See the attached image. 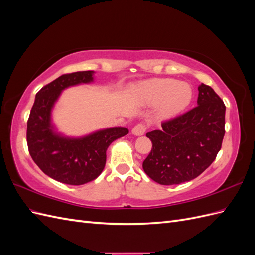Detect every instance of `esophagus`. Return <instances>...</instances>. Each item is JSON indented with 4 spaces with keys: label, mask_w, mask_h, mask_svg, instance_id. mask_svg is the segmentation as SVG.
<instances>
[{
    "label": "esophagus",
    "mask_w": 255,
    "mask_h": 255,
    "mask_svg": "<svg viewBox=\"0 0 255 255\" xmlns=\"http://www.w3.org/2000/svg\"><path fill=\"white\" fill-rule=\"evenodd\" d=\"M145 129H146V128H145L144 125H142V123H138V125H136L133 128L132 133L135 136H141V135H143L145 133Z\"/></svg>",
    "instance_id": "34e87169"
}]
</instances>
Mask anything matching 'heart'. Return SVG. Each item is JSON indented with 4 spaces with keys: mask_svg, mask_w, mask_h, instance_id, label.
Segmentation results:
<instances>
[{
    "mask_svg": "<svg viewBox=\"0 0 255 255\" xmlns=\"http://www.w3.org/2000/svg\"><path fill=\"white\" fill-rule=\"evenodd\" d=\"M139 97L148 105L158 104L161 118H171L186 110L192 100V89L187 83L173 79H152L140 84Z\"/></svg>",
    "mask_w": 255,
    "mask_h": 255,
    "instance_id": "heart-1",
    "label": "heart"
}]
</instances>
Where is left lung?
Here are the masks:
<instances>
[{
  "label": "left lung",
  "instance_id": "8db88e82",
  "mask_svg": "<svg viewBox=\"0 0 255 255\" xmlns=\"http://www.w3.org/2000/svg\"><path fill=\"white\" fill-rule=\"evenodd\" d=\"M195 109L161 123V129L146 133L152 150L142 168L160 185L196 179L217 156L225 136L226 105L205 84L198 87Z\"/></svg>",
  "mask_w": 255,
  "mask_h": 255
}]
</instances>
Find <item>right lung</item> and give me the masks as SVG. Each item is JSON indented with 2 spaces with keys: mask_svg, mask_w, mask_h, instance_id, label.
Returning a JSON list of instances; mask_svg holds the SVG:
<instances>
[{
  "mask_svg": "<svg viewBox=\"0 0 255 255\" xmlns=\"http://www.w3.org/2000/svg\"><path fill=\"white\" fill-rule=\"evenodd\" d=\"M95 71L64 74L37 92L27 120L26 139L30 156L42 172L69 185H83L101 174L106 163V150L118 138L128 133L115 127L83 137H67L52 123V110L61 91L68 87L94 82Z\"/></svg>",
  "mask_w": 255,
  "mask_h": 255,
  "instance_id": "obj_1",
  "label": "right lung"
}]
</instances>
